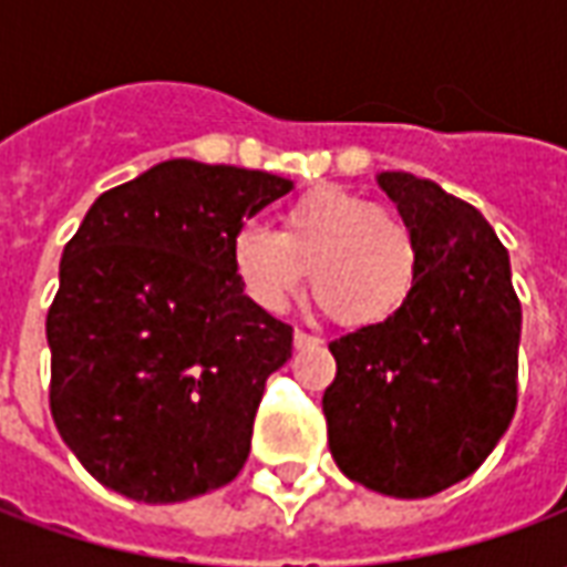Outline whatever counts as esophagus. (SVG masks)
<instances>
[{
  "instance_id": "1",
  "label": "esophagus",
  "mask_w": 567,
  "mask_h": 567,
  "mask_svg": "<svg viewBox=\"0 0 567 567\" xmlns=\"http://www.w3.org/2000/svg\"><path fill=\"white\" fill-rule=\"evenodd\" d=\"M312 343H319V337H312V333L300 331V328H297V331H295V349H303V346H312Z\"/></svg>"
}]
</instances>
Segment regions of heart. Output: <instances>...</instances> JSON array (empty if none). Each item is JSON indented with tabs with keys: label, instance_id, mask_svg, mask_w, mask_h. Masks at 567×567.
<instances>
[{
	"label": "heart",
	"instance_id": "heart-1",
	"mask_svg": "<svg viewBox=\"0 0 567 567\" xmlns=\"http://www.w3.org/2000/svg\"><path fill=\"white\" fill-rule=\"evenodd\" d=\"M243 295L279 316L307 282L319 307L346 328L398 319L416 291L422 248L401 212L340 185H319L285 203L276 234L243 227L230 243Z\"/></svg>",
	"mask_w": 567,
	"mask_h": 567
}]
</instances>
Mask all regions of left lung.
<instances>
[{
  "instance_id": "left-lung-1",
  "label": "left lung",
  "mask_w": 567,
  "mask_h": 567,
  "mask_svg": "<svg viewBox=\"0 0 567 567\" xmlns=\"http://www.w3.org/2000/svg\"><path fill=\"white\" fill-rule=\"evenodd\" d=\"M380 187L413 224L422 272L404 312L331 343L324 389L337 467L392 498H427L486 462L516 413L523 307L480 212L410 173Z\"/></svg>"
}]
</instances>
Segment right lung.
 <instances>
[{
	"label": "right lung",
	"mask_w": 567,
	"mask_h": 567,
	"mask_svg": "<svg viewBox=\"0 0 567 567\" xmlns=\"http://www.w3.org/2000/svg\"><path fill=\"white\" fill-rule=\"evenodd\" d=\"M291 187L260 169L163 161L100 194L66 243L44 324L51 416L105 488L173 504L243 471L295 331L243 295L230 243Z\"/></svg>",
	"instance_id": "1"
}]
</instances>
